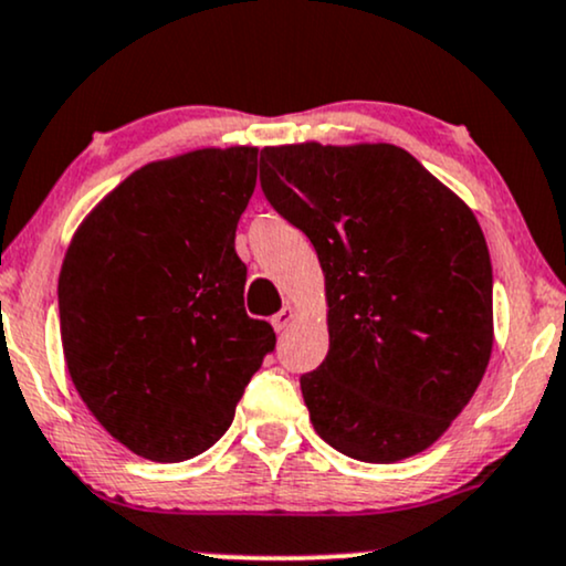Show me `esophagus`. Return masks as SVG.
Instances as JSON below:
<instances>
[{
	"instance_id": "1",
	"label": "esophagus",
	"mask_w": 566,
	"mask_h": 566,
	"mask_svg": "<svg viewBox=\"0 0 566 566\" xmlns=\"http://www.w3.org/2000/svg\"><path fill=\"white\" fill-rule=\"evenodd\" d=\"M292 318H295V307H292V305H284L282 311H279L276 316L271 318V326H274L276 332H284V328H287V326L292 324Z\"/></svg>"
}]
</instances>
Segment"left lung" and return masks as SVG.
<instances>
[{
  "label": "left lung",
  "mask_w": 566,
  "mask_h": 566,
  "mask_svg": "<svg viewBox=\"0 0 566 566\" xmlns=\"http://www.w3.org/2000/svg\"><path fill=\"white\" fill-rule=\"evenodd\" d=\"M261 188L324 269L328 353L300 376L316 433L360 462L423 452L491 360L493 274L475 213L391 143L269 146Z\"/></svg>",
  "instance_id": "8db88e82"
}]
</instances>
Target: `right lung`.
Here are the masks:
<instances>
[{
  "mask_svg": "<svg viewBox=\"0 0 566 566\" xmlns=\"http://www.w3.org/2000/svg\"><path fill=\"white\" fill-rule=\"evenodd\" d=\"M259 148L151 161L77 227L60 271L64 360L93 418L154 462L217 443L263 357L271 324L245 313L234 230Z\"/></svg>",
  "mask_w": 566,
  "mask_h": 566,
  "instance_id": "add662e5",
  "label": "right lung"
}]
</instances>
